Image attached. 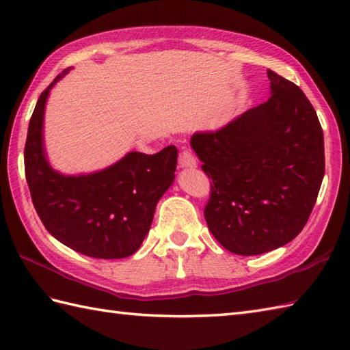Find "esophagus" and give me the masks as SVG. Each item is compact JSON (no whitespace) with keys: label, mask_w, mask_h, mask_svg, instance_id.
I'll return each instance as SVG.
<instances>
[{"label":"esophagus","mask_w":350,"mask_h":350,"mask_svg":"<svg viewBox=\"0 0 350 350\" xmlns=\"http://www.w3.org/2000/svg\"><path fill=\"white\" fill-rule=\"evenodd\" d=\"M179 167L180 168H196L197 167V161L194 158V154H192L189 150H185L180 153L179 156Z\"/></svg>","instance_id":"esophagus-1"}]
</instances>
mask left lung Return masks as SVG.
Instances as JSON below:
<instances>
[{
	"mask_svg": "<svg viewBox=\"0 0 350 350\" xmlns=\"http://www.w3.org/2000/svg\"><path fill=\"white\" fill-rule=\"evenodd\" d=\"M271 98L191 147L212 179L204 218L233 254L257 256L293 241L307 224L325 174L323 132L298 85L267 70Z\"/></svg>",
	"mask_w": 350,
	"mask_h": 350,
	"instance_id": "left-lung-1",
	"label": "left lung"
}]
</instances>
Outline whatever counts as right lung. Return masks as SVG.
<instances>
[{
	"label": "right lung",
	"instance_id": "add662e5",
	"mask_svg": "<svg viewBox=\"0 0 350 350\" xmlns=\"http://www.w3.org/2000/svg\"><path fill=\"white\" fill-rule=\"evenodd\" d=\"M36 103L24 152L25 177L36 212L48 232L66 247L94 258L129 257L150 230L156 204L174 182L177 148L156 154L126 153L120 161L88 174H63L51 167L43 139L49 92Z\"/></svg>",
	"mask_w": 350,
	"mask_h": 350
}]
</instances>
